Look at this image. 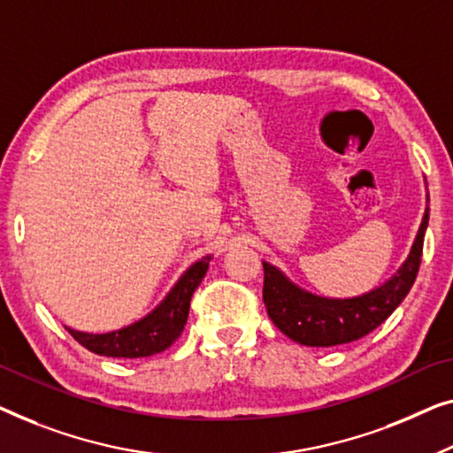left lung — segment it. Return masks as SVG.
I'll list each match as a JSON object with an SVG mask.
<instances>
[{
	"instance_id": "1",
	"label": "left lung",
	"mask_w": 453,
	"mask_h": 453,
	"mask_svg": "<svg viewBox=\"0 0 453 453\" xmlns=\"http://www.w3.org/2000/svg\"><path fill=\"white\" fill-rule=\"evenodd\" d=\"M426 224L429 211H425L412 250L396 275L361 297L330 299L314 296L293 285L275 266L263 263V299L273 324L291 341L305 347L345 345L369 334L403 303L415 283Z\"/></svg>"
}]
</instances>
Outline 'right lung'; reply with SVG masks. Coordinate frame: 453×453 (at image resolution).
Masks as SVG:
<instances>
[{
	"mask_svg": "<svg viewBox=\"0 0 453 453\" xmlns=\"http://www.w3.org/2000/svg\"><path fill=\"white\" fill-rule=\"evenodd\" d=\"M209 269V257L195 263L180 277L164 302L142 320L131 326L114 330L106 334H88L69 328V334L86 347L88 351L104 357H125V359H137V357H150L162 353L174 342L184 330L188 318L190 297L199 288L203 277Z\"/></svg>",
	"mask_w": 453,
	"mask_h": 453,
	"instance_id": "right-lung-1",
	"label": "right lung"
}]
</instances>
